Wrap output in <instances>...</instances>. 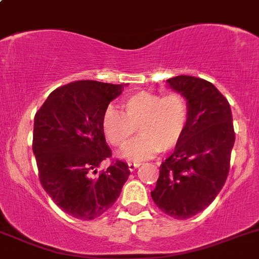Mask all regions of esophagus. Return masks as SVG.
I'll use <instances>...</instances> for the list:
<instances>
[{"label":"esophagus","instance_id":"esophagus-1","mask_svg":"<svg viewBox=\"0 0 259 259\" xmlns=\"http://www.w3.org/2000/svg\"><path fill=\"white\" fill-rule=\"evenodd\" d=\"M140 165H142V164H140V163H127V166H129V170L130 171H134L135 169L139 168Z\"/></svg>","mask_w":259,"mask_h":259}]
</instances>
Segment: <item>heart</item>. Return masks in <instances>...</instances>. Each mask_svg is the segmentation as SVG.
<instances>
[{"instance_id": "heart-1", "label": "heart", "mask_w": 259, "mask_h": 259, "mask_svg": "<svg viewBox=\"0 0 259 259\" xmlns=\"http://www.w3.org/2000/svg\"><path fill=\"white\" fill-rule=\"evenodd\" d=\"M124 113L108 108L103 114L101 129L111 145L124 146L136 131L141 135L122 149L124 158L143 160L160 150L176 148L184 138L189 122V104L184 95H161L153 91H137L121 101Z\"/></svg>"}]
</instances>
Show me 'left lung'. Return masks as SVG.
Returning <instances> with one entry per match:
<instances>
[{
	"label": "left lung",
	"instance_id": "1",
	"mask_svg": "<svg viewBox=\"0 0 259 259\" xmlns=\"http://www.w3.org/2000/svg\"><path fill=\"white\" fill-rule=\"evenodd\" d=\"M189 104V122L182 142L161 163L154 203L168 215L188 219L204 210L223 188L234 145L228 100L207 80L194 76L166 80Z\"/></svg>",
	"mask_w": 259,
	"mask_h": 259
}]
</instances>
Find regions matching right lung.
<instances>
[{
    "label": "right lung",
    "mask_w": 259,
    "mask_h": 259,
    "mask_svg": "<svg viewBox=\"0 0 259 259\" xmlns=\"http://www.w3.org/2000/svg\"><path fill=\"white\" fill-rule=\"evenodd\" d=\"M122 85L82 80L52 91L35 115L32 150L46 193L69 215L91 221L116 202L130 176L124 161H113L101 129L103 114Z\"/></svg>",
    "instance_id": "obj_1"
}]
</instances>
